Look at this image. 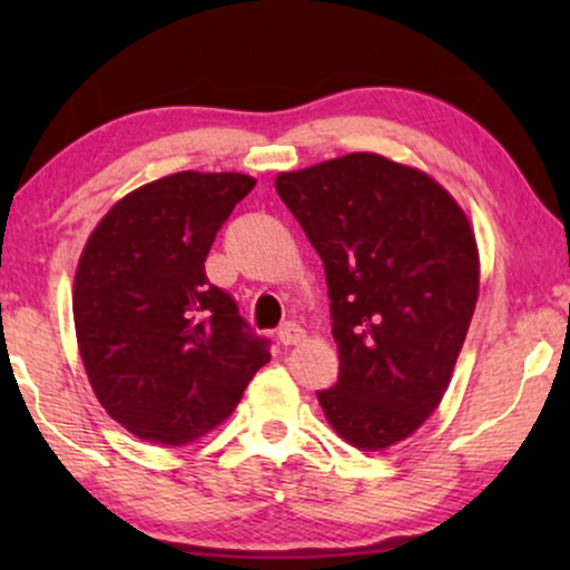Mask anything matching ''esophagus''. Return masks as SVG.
I'll return each mask as SVG.
<instances>
[{
  "label": "esophagus",
  "mask_w": 570,
  "mask_h": 570,
  "mask_svg": "<svg viewBox=\"0 0 570 570\" xmlns=\"http://www.w3.org/2000/svg\"><path fill=\"white\" fill-rule=\"evenodd\" d=\"M303 337H306V332H303L301 324L295 322H285L277 330V340L283 342V345H298V342H303Z\"/></svg>",
  "instance_id": "obj_1"
}]
</instances>
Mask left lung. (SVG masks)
Masks as SVG:
<instances>
[{
	"instance_id": "obj_1",
	"label": "left lung",
	"mask_w": 570,
	"mask_h": 570,
	"mask_svg": "<svg viewBox=\"0 0 570 570\" xmlns=\"http://www.w3.org/2000/svg\"><path fill=\"white\" fill-rule=\"evenodd\" d=\"M277 194L322 256L340 376L316 392L357 449H386L431 417L480 291L478 244L431 176L350 153L277 176Z\"/></svg>"
}]
</instances>
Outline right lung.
Here are the masks:
<instances>
[{"label":"right lung","instance_id":"add662e5","mask_svg":"<svg viewBox=\"0 0 570 570\" xmlns=\"http://www.w3.org/2000/svg\"><path fill=\"white\" fill-rule=\"evenodd\" d=\"M254 184L181 170L116 202L88 238L77 345L98 402L137 439L178 446L213 431L269 361V340L205 272L217 230Z\"/></svg>","mask_w":570,"mask_h":570}]
</instances>
